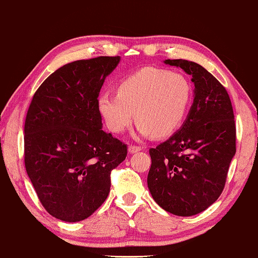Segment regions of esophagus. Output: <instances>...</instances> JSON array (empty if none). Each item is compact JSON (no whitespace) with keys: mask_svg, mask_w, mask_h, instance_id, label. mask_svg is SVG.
I'll return each mask as SVG.
<instances>
[{"mask_svg":"<svg viewBox=\"0 0 258 258\" xmlns=\"http://www.w3.org/2000/svg\"><path fill=\"white\" fill-rule=\"evenodd\" d=\"M141 149H142V148L140 147V146H132V145H131L130 147H128V152H130V153H132V154H134V153L140 152Z\"/></svg>","mask_w":258,"mask_h":258,"instance_id":"esophagus-1","label":"esophagus"}]
</instances>
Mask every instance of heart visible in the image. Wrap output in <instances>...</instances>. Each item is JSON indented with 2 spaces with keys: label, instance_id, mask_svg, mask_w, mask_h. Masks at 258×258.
<instances>
[{
  "label": "heart",
  "instance_id": "heart-1",
  "mask_svg": "<svg viewBox=\"0 0 258 258\" xmlns=\"http://www.w3.org/2000/svg\"><path fill=\"white\" fill-rule=\"evenodd\" d=\"M192 101V84L185 75L164 69L142 68L118 84L117 95L98 98L106 127L122 133L136 119L141 136H170L177 130Z\"/></svg>",
  "mask_w": 258,
  "mask_h": 258
}]
</instances>
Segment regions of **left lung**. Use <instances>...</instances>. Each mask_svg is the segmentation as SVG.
<instances>
[{"label": "left lung", "mask_w": 258, "mask_h": 258, "mask_svg": "<svg viewBox=\"0 0 258 258\" xmlns=\"http://www.w3.org/2000/svg\"><path fill=\"white\" fill-rule=\"evenodd\" d=\"M192 76L195 98L174 136L149 149L147 184L159 205L175 215L205 211L221 195L236 152V128L227 90L201 64L168 59Z\"/></svg>", "instance_id": "obj_1"}]
</instances>
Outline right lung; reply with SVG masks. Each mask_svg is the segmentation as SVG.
<instances>
[{
    "label": "right lung",
    "instance_id": "1",
    "mask_svg": "<svg viewBox=\"0 0 258 258\" xmlns=\"http://www.w3.org/2000/svg\"><path fill=\"white\" fill-rule=\"evenodd\" d=\"M120 61L98 56L67 63L48 76L30 103L24 162L41 205L59 220L87 219L107 198L111 171L127 145L103 131L98 95Z\"/></svg>",
    "mask_w": 258,
    "mask_h": 258
}]
</instances>
